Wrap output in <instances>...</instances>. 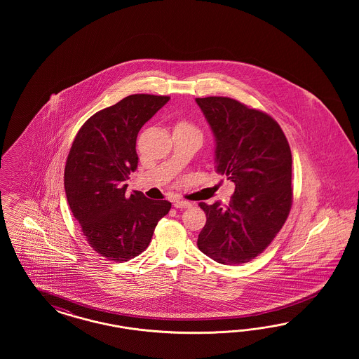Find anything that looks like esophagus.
Here are the masks:
<instances>
[{"label": "esophagus", "mask_w": 359, "mask_h": 359, "mask_svg": "<svg viewBox=\"0 0 359 359\" xmlns=\"http://www.w3.org/2000/svg\"><path fill=\"white\" fill-rule=\"evenodd\" d=\"M174 207L177 208V209H183V208L192 207V204H191L189 201H185V200H180V198H177V200H174Z\"/></svg>", "instance_id": "obj_1"}]
</instances>
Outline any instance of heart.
I'll return each instance as SVG.
<instances>
[{
	"label": "heart",
	"instance_id": "1",
	"mask_svg": "<svg viewBox=\"0 0 359 359\" xmlns=\"http://www.w3.org/2000/svg\"><path fill=\"white\" fill-rule=\"evenodd\" d=\"M175 129H192V130H196L195 128H194L189 122H187V121H180V122L176 125Z\"/></svg>",
	"mask_w": 359,
	"mask_h": 359
}]
</instances>
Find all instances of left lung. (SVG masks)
<instances>
[{"mask_svg":"<svg viewBox=\"0 0 359 359\" xmlns=\"http://www.w3.org/2000/svg\"><path fill=\"white\" fill-rule=\"evenodd\" d=\"M216 138V171L236 184L230 204L200 203L207 224L197 246L221 264L258 257L292 205V155L279 123L229 97L196 98Z\"/></svg>","mask_w":359,"mask_h":359,"instance_id":"1","label":"left lung"}]
</instances>
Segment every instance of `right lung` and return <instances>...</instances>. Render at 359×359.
<instances>
[{"label":"right lung","mask_w":359,"mask_h":359,"mask_svg":"<svg viewBox=\"0 0 359 359\" xmlns=\"http://www.w3.org/2000/svg\"><path fill=\"white\" fill-rule=\"evenodd\" d=\"M168 96L130 95L95 113L80 128L65 168V196L89 246L108 261L126 262L146 250L171 203L140 191L126 195L138 165L137 135Z\"/></svg>","instance_id":"add662e5"}]
</instances>
